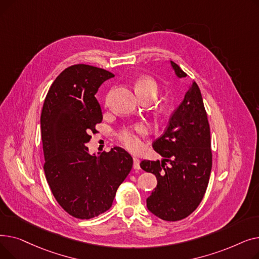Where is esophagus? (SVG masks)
<instances>
[{"instance_id":"1","label":"esophagus","mask_w":259,"mask_h":259,"mask_svg":"<svg viewBox=\"0 0 259 259\" xmlns=\"http://www.w3.org/2000/svg\"><path fill=\"white\" fill-rule=\"evenodd\" d=\"M133 168L135 170H139L141 168L140 167V159L137 157H133Z\"/></svg>"}]
</instances>
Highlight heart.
<instances>
[{
	"label": "heart",
	"instance_id": "1",
	"mask_svg": "<svg viewBox=\"0 0 259 259\" xmlns=\"http://www.w3.org/2000/svg\"><path fill=\"white\" fill-rule=\"evenodd\" d=\"M137 92L140 98L148 95V97L155 99L158 92V87L153 79L146 77V78L140 79L137 83ZM108 100H109V97H106L105 102L108 103ZM146 133H147L146 126L143 124H138V125L121 129L117 134V138L119 142L124 145L128 150L135 152V151H139L142 148L143 145H142L141 137H144Z\"/></svg>",
	"mask_w": 259,
	"mask_h": 259
}]
</instances>
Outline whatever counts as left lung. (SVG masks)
<instances>
[{
    "instance_id": "1",
    "label": "left lung",
    "mask_w": 259,
    "mask_h": 259,
    "mask_svg": "<svg viewBox=\"0 0 259 259\" xmlns=\"http://www.w3.org/2000/svg\"><path fill=\"white\" fill-rule=\"evenodd\" d=\"M170 65L179 78L187 76L178 64L170 61ZM152 146L164 158L141 162V168L157 180L156 188L147 198V208L162 221L184 220L205 195L212 168L210 126L195 81Z\"/></svg>"
}]
</instances>
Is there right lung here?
Masks as SVG:
<instances>
[{
	"instance_id": "1",
	"label": "right lung",
	"mask_w": 259,
	"mask_h": 259,
	"mask_svg": "<svg viewBox=\"0 0 259 259\" xmlns=\"http://www.w3.org/2000/svg\"><path fill=\"white\" fill-rule=\"evenodd\" d=\"M113 76L84 64L66 68L52 83L40 114L47 183L60 206L80 220L110 209L133 165L131 155L120 147L97 156L86 147L103 119L94 95Z\"/></svg>"
}]
</instances>
